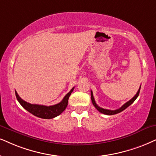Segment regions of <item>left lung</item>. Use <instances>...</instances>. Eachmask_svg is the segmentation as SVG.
Masks as SVG:
<instances>
[{
  "label": "left lung",
  "mask_w": 156,
  "mask_h": 156,
  "mask_svg": "<svg viewBox=\"0 0 156 156\" xmlns=\"http://www.w3.org/2000/svg\"><path fill=\"white\" fill-rule=\"evenodd\" d=\"M140 88H141V85H140V87L139 88V90H138L137 94H136L130 100V101H129L128 102H126L125 104H124L122 105V107L120 108L119 109H116V110H108V109H104V108H102L99 107L98 105L96 104L95 101V99H94V97H93V92L91 91V100H92V103H93V104L94 106L95 107V108L97 109L98 111H100V112L103 113V114H106V115H113V114H116V113H119L120 112H122L126 108L129 106L130 105L132 104V103H134V101H135L136 99H137V98L138 97V95H139V93H140Z\"/></svg>",
  "instance_id": "8db88e82"
}]
</instances>
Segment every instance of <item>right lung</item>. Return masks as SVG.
<instances>
[{"label":"right lung","mask_w":156,"mask_h":156,"mask_svg":"<svg viewBox=\"0 0 156 156\" xmlns=\"http://www.w3.org/2000/svg\"><path fill=\"white\" fill-rule=\"evenodd\" d=\"M74 87H73L70 92L65 95L63 99L61 101L60 103L58 104L50 105V106H46V105H37V104H31L27 102L24 101L19 97L18 94H17L16 91H15L16 93V97L17 100H18L19 103H20L21 105L26 109L27 111L31 113L34 116L39 117L41 119H51L53 118H55L60 115L63 111L66 109L68 105V100L69 96L71 95V93L74 90Z\"/></svg>","instance_id":"obj_1"}]
</instances>
